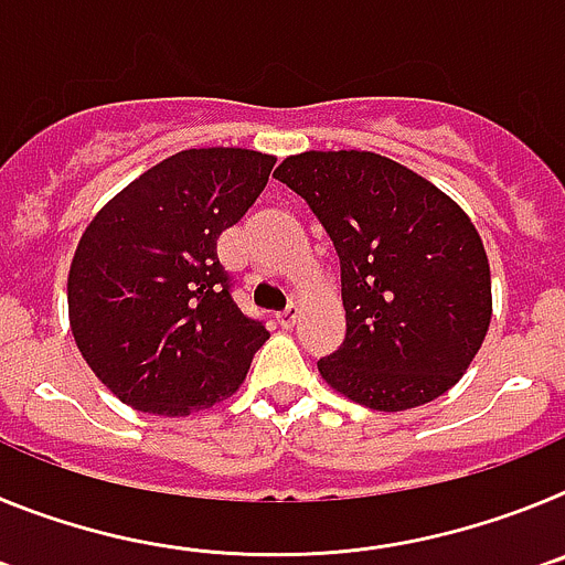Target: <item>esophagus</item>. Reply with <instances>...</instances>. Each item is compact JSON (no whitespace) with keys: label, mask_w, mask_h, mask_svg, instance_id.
I'll list each match as a JSON object with an SVG mask.
<instances>
[{"label":"esophagus","mask_w":565,"mask_h":565,"mask_svg":"<svg viewBox=\"0 0 565 565\" xmlns=\"http://www.w3.org/2000/svg\"><path fill=\"white\" fill-rule=\"evenodd\" d=\"M297 319H299V308L297 306H288L286 311L279 313V326H282V328H294V326H297Z\"/></svg>","instance_id":"esophagus-1"}]
</instances>
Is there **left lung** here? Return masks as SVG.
I'll return each mask as SVG.
<instances>
[{
	"instance_id": "obj_1",
	"label": "left lung",
	"mask_w": 565,
	"mask_h": 565,
	"mask_svg": "<svg viewBox=\"0 0 565 565\" xmlns=\"http://www.w3.org/2000/svg\"><path fill=\"white\" fill-rule=\"evenodd\" d=\"M274 178L306 198L339 254L344 342L319 376L398 413L467 373L492 319L481 234L450 194L376 152H299Z\"/></svg>"
}]
</instances>
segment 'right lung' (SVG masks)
I'll use <instances>...</instances> for the list:
<instances>
[{
    "mask_svg": "<svg viewBox=\"0 0 565 565\" xmlns=\"http://www.w3.org/2000/svg\"><path fill=\"white\" fill-rule=\"evenodd\" d=\"M277 158L183 149L89 221L67 274L70 331L124 404L189 416L223 402L268 339L232 299L217 237L254 206Z\"/></svg>",
    "mask_w": 565,
    "mask_h": 565,
    "instance_id": "obj_1",
    "label": "right lung"
}]
</instances>
